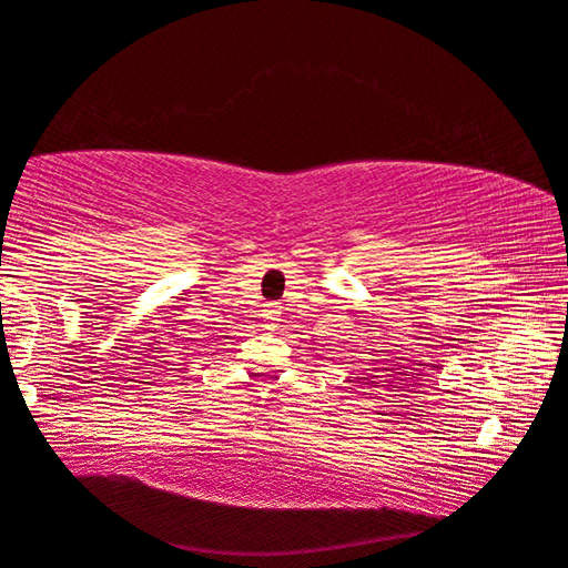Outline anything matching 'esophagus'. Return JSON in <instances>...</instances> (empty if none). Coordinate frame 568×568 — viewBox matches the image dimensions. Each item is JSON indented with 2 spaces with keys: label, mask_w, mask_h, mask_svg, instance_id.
<instances>
[{
  "label": "esophagus",
  "mask_w": 568,
  "mask_h": 568,
  "mask_svg": "<svg viewBox=\"0 0 568 568\" xmlns=\"http://www.w3.org/2000/svg\"><path fill=\"white\" fill-rule=\"evenodd\" d=\"M278 316H282V306L268 304V310L264 312V322H266V326H276V322H282V320H278Z\"/></svg>",
  "instance_id": "34e87169"
}]
</instances>
